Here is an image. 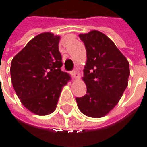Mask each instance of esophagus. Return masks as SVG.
I'll return each mask as SVG.
<instances>
[{"label": "esophagus", "instance_id": "1", "mask_svg": "<svg viewBox=\"0 0 147 147\" xmlns=\"http://www.w3.org/2000/svg\"><path fill=\"white\" fill-rule=\"evenodd\" d=\"M71 75L74 77V78H78L80 75H79V74H78V72L77 70H73L71 72Z\"/></svg>", "mask_w": 147, "mask_h": 147}]
</instances>
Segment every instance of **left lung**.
I'll list each match as a JSON object with an SVG mask.
<instances>
[{"mask_svg":"<svg viewBox=\"0 0 147 147\" xmlns=\"http://www.w3.org/2000/svg\"><path fill=\"white\" fill-rule=\"evenodd\" d=\"M79 37L88 55L82 77L87 94L76 97L77 104L85 115L100 118L118 104L127 88L129 63L104 33L93 30Z\"/></svg>","mask_w":147,"mask_h":147,"instance_id":"8db88e82","label":"left lung"}]
</instances>
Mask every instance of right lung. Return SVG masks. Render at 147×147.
<instances>
[{"label": "right lung", "mask_w": 147, "mask_h": 147, "mask_svg": "<svg viewBox=\"0 0 147 147\" xmlns=\"http://www.w3.org/2000/svg\"><path fill=\"white\" fill-rule=\"evenodd\" d=\"M59 37L43 32L32 38L11 61L12 85L21 103L31 112H54L62 88L70 79L61 71Z\"/></svg>", "instance_id": "1"}]
</instances>
